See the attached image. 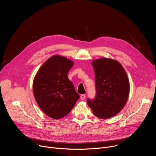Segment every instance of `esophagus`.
Wrapping results in <instances>:
<instances>
[{
  "label": "esophagus",
  "mask_w": 156,
  "mask_h": 156,
  "mask_svg": "<svg viewBox=\"0 0 156 156\" xmlns=\"http://www.w3.org/2000/svg\"><path fill=\"white\" fill-rule=\"evenodd\" d=\"M85 98H86V96L84 94H82V95L80 96V99L81 100H84L85 99Z\"/></svg>",
  "instance_id": "esophagus-1"
}]
</instances>
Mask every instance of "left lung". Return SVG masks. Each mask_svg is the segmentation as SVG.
Returning <instances> with one entry per match:
<instances>
[{"label": "left lung", "instance_id": "1", "mask_svg": "<svg viewBox=\"0 0 156 156\" xmlns=\"http://www.w3.org/2000/svg\"><path fill=\"white\" fill-rule=\"evenodd\" d=\"M96 95L87 102L97 117L108 119L119 113L129 93V82L122 65L117 60L101 58L92 61Z\"/></svg>", "mask_w": 156, "mask_h": 156}]
</instances>
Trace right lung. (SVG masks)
Here are the masks:
<instances>
[{
  "label": "right lung",
  "mask_w": 156,
  "mask_h": 156,
  "mask_svg": "<svg viewBox=\"0 0 156 156\" xmlns=\"http://www.w3.org/2000/svg\"><path fill=\"white\" fill-rule=\"evenodd\" d=\"M74 63L55 55L48 58L38 70L33 80L35 100L44 114L60 119L68 115L80 98L67 75Z\"/></svg>",
  "instance_id": "1"
}]
</instances>
